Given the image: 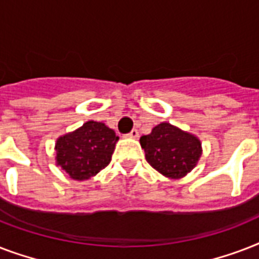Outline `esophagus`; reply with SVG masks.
I'll use <instances>...</instances> for the list:
<instances>
[{
	"label": "esophagus",
	"mask_w": 259,
	"mask_h": 259,
	"mask_svg": "<svg viewBox=\"0 0 259 259\" xmlns=\"http://www.w3.org/2000/svg\"><path fill=\"white\" fill-rule=\"evenodd\" d=\"M127 137L133 138V140H137V138L140 137V133H138L137 129H133V130H132V132H130L129 134H127Z\"/></svg>",
	"instance_id": "esophagus-1"
}]
</instances>
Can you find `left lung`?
<instances>
[{"instance_id":"left-lung-1","label":"left lung","mask_w":259,"mask_h":259,"mask_svg":"<svg viewBox=\"0 0 259 259\" xmlns=\"http://www.w3.org/2000/svg\"><path fill=\"white\" fill-rule=\"evenodd\" d=\"M150 166L168 179H183L197 165L203 148L195 134L169 122L154 126L150 134L140 138Z\"/></svg>"}]
</instances>
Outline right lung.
I'll return each instance as SVG.
<instances>
[{
  "mask_svg": "<svg viewBox=\"0 0 259 259\" xmlns=\"http://www.w3.org/2000/svg\"><path fill=\"white\" fill-rule=\"evenodd\" d=\"M118 140L115 132L105 123L84 122L80 127L56 140V165L72 180H89L109 165Z\"/></svg>",
  "mask_w": 259,
  "mask_h": 259,
  "instance_id": "add662e5",
  "label": "right lung"
}]
</instances>
